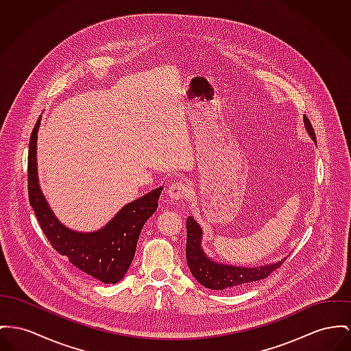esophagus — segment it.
I'll return each mask as SVG.
<instances>
[{
	"mask_svg": "<svg viewBox=\"0 0 351 351\" xmlns=\"http://www.w3.org/2000/svg\"><path fill=\"white\" fill-rule=\"evenodd\" d=\"M190 193L189 184L185 181H177L174 184H171L167 189V195L170 199L173 201H182L185 199Z\"/></svg>",
	"mask_w": 351,
	"mask_h": 351,
	"instance_id": "esophagus-1",
	"label": "esophagus"
}]
</instances>
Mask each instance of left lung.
I'll use <instances>...</instances> for the list:
<instances>
[{"label":"left lung","instance_id":"obj_1","mask_svg":"<svg viewBox=\"0 0 351 351\" xmlns=\"http://www.w3.org/2000/svg\"><path fill=\"white\" fill-rule=\"evenodd\" d=\"M304 128L307 133L311 136L314 142H317V137L313 129L311 122L308 118L304 116ZM186 261L187 266L202 286L211 289V290H225V289H238L247 283L256 280L267 278L274 270L280 269V265L285 259L277 263L265 265L261 267H238L230 265H222L211 261L206 257L202 247V229L199 225L189 217L186 221Z\"/></svg>","mask_w":351,"mask_h":351}]
</instances>
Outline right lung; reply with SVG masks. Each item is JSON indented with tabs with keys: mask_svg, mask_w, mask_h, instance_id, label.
I'll return each instance as SVG.
<instances>
[{
	"mask_svg": "<svg viewBox=\"0 0 351 351\" xmlns=\"http://www.w3.org/2000/svg\"><path fill=\"white\" fill-rule=\"evenodd\" d=\"M41 117L33 128L27 153V193L38 223L47 235L51 247L69 258L71 263L81 271L104 283H116L128 271L138 242L142 226L158 208L162 187L154 189L146 195L130 202L118 211L117 215L101 230L93 233H77L60 223L47 206L38 186L36 143Z\"/></svg>",
	"mask_w": 351,
	"mask_h": 351,
	"instance_id": "obj_1",
	"label": "right lung"
}]
</instances>
